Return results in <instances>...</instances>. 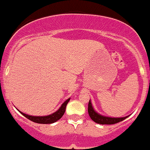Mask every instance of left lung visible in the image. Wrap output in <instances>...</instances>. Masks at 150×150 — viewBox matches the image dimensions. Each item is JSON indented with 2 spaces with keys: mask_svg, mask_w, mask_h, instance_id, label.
Segmentation results:
<instances>
[{
  "mask_svg": "<svg viewBox=\"0 0 150 150\" xmlns=\"http://www.w3.org/2000/svg\"><path fill=\"white\" fill-rule=\"evenodd\" d=\"M88 114L89 115H90V118H91L95 122L98 124H101V125H112V124L117 123V122H121V121L124 120L127 117H125L120 118H114L102 116V115H99L97 112H95L93 106H92V103L91 102H90V100L88 103Z\"/></svg>",
  "mask_w": 150,
  "mask_h": 150,
  "instance_id": "1",
  "label": "left lung"
}]
</instances>
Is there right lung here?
Wrapping results in <instances>:
<instances>
[{
    "mask_svg": "<svg viewBox=\"0 0 150 150\" xmlns=\"http://www.w3.org/2000/svg\"><path fill=\"white\" fill-rule=\"evenodd\" d=\"M70 100V98H69L68 100H66L64 103L62 104V106H60V109L55 112L54 113L52 114V115H48V116H44V117H34V116H30V115H25V114L23 113L20 111L19 112L25 116V117L28 118L30 120L33 121L34 122H36V123L39 124H51L53 122H55L56 121L59 120L60 118L63 117V115H64L65 112H66V107L67 106L68 103Z\"/></svg>",
    "mask_w": 150,
    "mask_h": 150,
    "instance_id": "right-lung-1",
    "label": "right lung"
}]
</instances>
